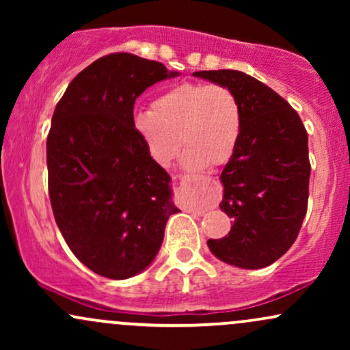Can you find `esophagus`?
<instances>
[{"instance_id": "1", "label": "esophagus", "mask_w": 350, "mask_h": 350, "mask_svg": "<svg viewBox=\"0 0 350 350\" xmlns=\"http://www.w3.org/2000/svg\"><path fill=\"white\" fill-rule=\"evenodd\" d=\"M207 178H204V176H184L183 180H187L189 184H194V186H199V184H202L204 180ZM198 214H202V211H198Z\"/></svg>"}]
</instances>
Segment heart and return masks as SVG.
I'll return each instance as SVG.
<instances>
[{
	"mask_svg": "<svg viewBox=\"0 0 350 350\" xmlns=\"http://www.w3.org/2000/svg\"><path fill=\"white\" fill-rule=\"evenodd\" d=\"M133 128L156 163L170 166L183 142L184 164L198 171L232 158L242 135V108L226 85L184 82L158 95L151 110L136 111Z\"/></svg>",
	"mask_w": 350,
	"mask_h": 350,
	"instance_id": "1",
	"label": "heart"
}]
</instances>
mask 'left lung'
<instances>
[{
  "label": "left lung",
  "mask_w": 350,
  "mask_h": 350,
  "mask_svg": "<svg viewBox=\"0 0 350 350\" xmlns=\"http://www.w3.org/2000/svg\"><path fill=\"white\" fill-rule=\"evenodd\" d=\"M194 75L230 88L242 108V135L220 174V208L234 226L228 235L207 245L217 258L234 267H268L290 250L308 211L306 128L286 100L243 72Z\"/></svg>",
  "instance_id": "8db88e82"
}]
</instances>
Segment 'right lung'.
Instances as JSON below:
<instances>
[{
	"label": "right lung",
	"mask_w": 350,
	"mask_h": 350,
	"mask_svg": "<svg viewBox=\"0 0 350 350\" xmlns=\"http://www.w3.org/2000/svg\"><path fill=\"white\" fill-rule=\"evenodd\" d=\"M179 75L128 52L103 55L67 87L47 136L49 198L75 256L97 275H138L159 252L172 202L171 178L133 128L136 98Z\"/></svg>",
	"instance_id": "add662e5"
}]
</instances>
